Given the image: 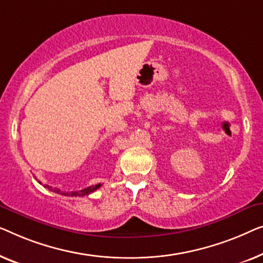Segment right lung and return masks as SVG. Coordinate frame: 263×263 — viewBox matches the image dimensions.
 Masks as SVG:
<instances>
[{
  "label": "right lung",
  "instance_id": "1",
  "mask_svg": "<svg viewBox=\"0 0 263 263\" xmlns=\"http://www.w3.org/2000/svg\"><path fill=\"white\" fill-rule=\"evenodd\" d=\"M39 183H40V182H39ZM45 187L47 188V190L56 192L57 194L68 195V197H84V195H89L90 193H93V192H95L96 190H98V188L101 187V183L95 184V186L87 187V188H84V190L79 191V192H62L61 190H58V188H52L51 186H47V184H45Z\"/></svg>",
  "mask_w": 263,
  "mask_h": 263
}]
</instances>
